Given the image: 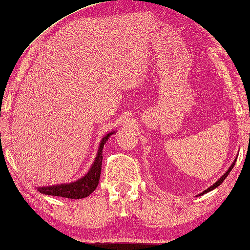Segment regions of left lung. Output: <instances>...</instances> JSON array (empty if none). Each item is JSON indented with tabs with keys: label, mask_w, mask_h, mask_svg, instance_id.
Wrapping results in <instances>:
<instances>
[{
	"label": "left lung",
	"mask_w": 250,
	"mask_h": 250,
	"mask_svg": "<svg viewBox=\"0 0 250 250\" xmlns=\"http://www.w3.org/2000/svg\"><path fill=\"white\" fill-rule=\"evenodd\" d=\"M237 157H238V156H237ZM235 162H237V158H235V159H234V162L231 164V166H230V167H229V169L227 170V172H225V173L223 174V175H222V176L220 177V179H218V180L216 181V182H215V183L213 184V186H210L209 188H208V189H206V190H204V191H203V192H201V193H199V194H198V196H203V194H205V193H207V192H209V191H211V190H214V189H216V188H217L218 186H221V184H222V183H223V181H224L225 179H227V176L229 175V174H230V172H231V170H232V168H233V166H234V164H235Z\"/></svg>",
	"instance_id": "obj_1"
}]
</instances>
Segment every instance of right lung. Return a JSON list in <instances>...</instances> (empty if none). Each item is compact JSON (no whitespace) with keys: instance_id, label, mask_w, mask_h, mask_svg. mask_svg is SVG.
Returning <instances> with one entry per match:
<instances>
[{"instance_id":"add662e5","label":"right lung","mask_w":250,"mask_h":250,"mask_svg":"<svg viewBox=\"0 0 250 250\" xmlns=\"http://www.w3.org/2000/svg\"><path fill=\"white\" fill-rule=\"evenodd\" d=\"M115 131H112L102 138L100 145H99V149L97 156H95L94 158V162L90 167V169H88V172L85 174L83 177H81L80 180L70 183L56 184V186L51 187H40L37 188L39 192L46 194V196L64 197L69 198V199H82V198L90 196V194L97 189L99 180H100L102 165V149H104V146L107 143L108 139L110 138V135L115 134Z\"/></svg>"}]
</instances>
